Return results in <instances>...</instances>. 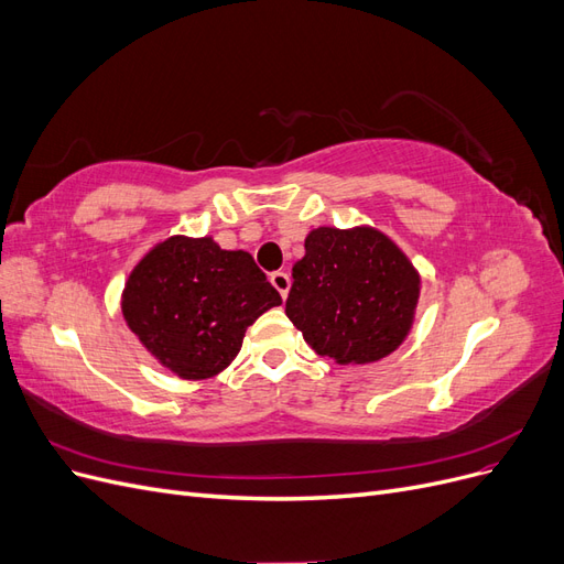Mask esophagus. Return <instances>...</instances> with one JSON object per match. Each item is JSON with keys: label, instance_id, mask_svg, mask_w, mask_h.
<instances>
[{"label": "esophagus", "instance_id": "34e87169", "mask_svg": "<svg viewBox=\"0 0 564 564\" xmlns=\"http://www.w3.org/2000/svg\"><path fill=\"white\" fill-rule=\"evenodd\" d=\"M270 282H272V286L278 289L282 299H286V296H289V289H292V278H289V272H284V270L272 272V275H270Z\"/></svg>", "mask_w": 564, "mask_h": 564}]
</instances>
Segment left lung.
Here are the masks:
<instances>
[{
	"label": "left lung",
	"mask_w": 564,
	"mask_h": 564,
	"mask_svg": "<svg viewBox=\"0 0 564 564\" xmlns=\"http://www.w3.org/2000/svg\"><path fill=\"white\" fill-rule=\"evenodd\" d=\"M292 278L286 317L338 365L379 362L412 332L421 275L379 228H313Z\"/></svg>",
	"instance_id": "1"
}]
</instances>
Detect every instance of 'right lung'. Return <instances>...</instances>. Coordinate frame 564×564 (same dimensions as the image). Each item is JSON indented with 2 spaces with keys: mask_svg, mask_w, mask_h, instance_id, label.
Wrapping results in <instances>:
<instances>
[{
  "mask_svg": "<svg viewBox=\"0 0 564 564\" xmlns=\"http://www.w3.org/2000/svg\"><path fill=\"white\" fill-rule=\"evenodd\" d=\"M282 299L245 249H220L212 235H172L133 265L122 289L127 327L178 379L224 371L247 329Z\"/></svg>",
  "mask_w": 564,
  "mask_h": 564,
  "instance_id": "add662e5",
  "label": "right lung"
}]
</instances>
